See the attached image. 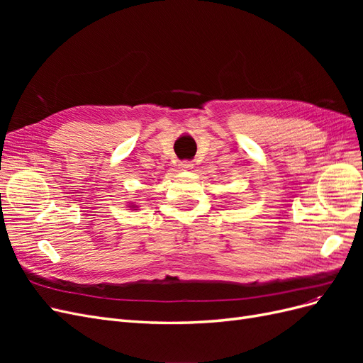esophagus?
Returning a JSON list of instances; mask_svg holds the SVG:
<instances>
[{"mask_svg": "<svg viewBox=\"0 0 363 363\" xmlns=\"http://www.w3.org/2000/svg\"><path fill=\"white\" fill-rule=\"evenodd\" d=\"M192 167H194V163L189 162V160L180 162V168H182V169H192Z\"/></svg>", "mask_w": 363, "mask_h": 363, "instance_id": "esophagus-1", "label": "esophagus"}]
</instances>
